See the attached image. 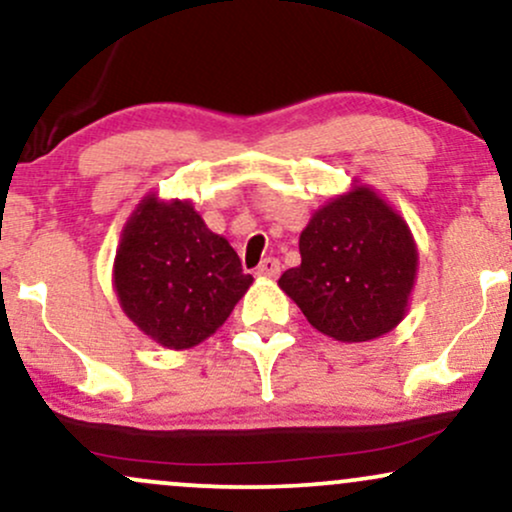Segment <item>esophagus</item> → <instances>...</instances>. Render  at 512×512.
I'll return each mask as SVG.
<instances>
[{
  "label": "esophagus",
  "instance_id": "1",
  "mask_svg": "<svg viewBox=\"0 0 512 512\" xmlns=\"http://www.w3.org/2000/svg\"><path fill=\"white\" fill-rule=\"evenodd\" d=\"M279 272H281V264H279V260H274V257H264V260L260 262V267H257V276H260V279H276V276H279Z\"/></svg>",
  "mask_w": 512,
  "mask_h": 512
}]
</instances>
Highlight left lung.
<instances>
[{
  "instance_id": "1",
  "label": "left lung",
  "mask_w": 512,
  "mask_h": 512,
  "mask_svg": "<svg viewBox=\"0 0 512 512\" xmlns=\"http://www.w3.org/2000/svg\"><path fill=\"white\" fill-rule=\"evenodd\" d=\"M301 264L279 286L317 332L337 342H370L407 315L419 250L407 221L373 187L332 197L303 228Z\"/></svg>"
}]
</instances>
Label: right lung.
<instances>
[{
  "label": "right lung",
  "mask_w": 512,
  "mask_h": 512,
  "mask_svg": "<svg viewBox=\"0 0 512 512\" xmlns=\"http://www.w3.org/2000/svg\"><path fill=\"white\" fill-rule=\"evenodd\" d=\"M238 252L187 199L146 195L120 233L113 286L120 308L163 349L211 337L250 289Z\"/></svg>",
  "instance_id": "obj_1"
}]
</instances>
